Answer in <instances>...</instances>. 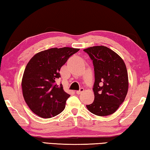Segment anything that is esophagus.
Returning <instances> with one entry per match:
<instances>
[{
  "mask_svg": "<svg viewBox=\"0 0 150 150\" xmlns=\"http://www.w3.org/2000/svg\"><path fill=\"white\" fill-rule=\"evenodd\" d=\"M83 91H84V88H81L79 91H76V93L77 94V95H80V94L82 93Z\"/></svg>",
  "mask_w": 150,
  "mask_h": 150,
  "instance_id": "esophagus-1",
  "label": "esophagus"
}]
</instances>
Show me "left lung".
I'll use <instances>...</instances> for the list:
<instances>
[{"label":"left lung","mask_w":150,"mask_h":150,"mask_svg":"<svg viewBox=\"0 0 150 150\" xmlns=\"http://www.w3.org/2000/svg\"><path fill=\"white\" fill-rule=\"evenodd\" d=\"M84 52L93 61L95 71V100L87 108L94 115L105 116L115 112L128 90V77L123 59L103 45L88 47Z\"/></svg>","instance_id":"left-lung-1"}]
</instances>
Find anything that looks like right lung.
Wrapping results in <instances>:
<instances>
[{"label": "right lung", "instance_id": "add662e5", "mask_svg": "<svg viewBox=\"0 0 150 150\" xmlns=\"http://www.w3.org/2000/svg\"><path fill=\"white\" fill-rule=\"evenodd\" d=\"M79 50L51 48L38 53L28 63L22 79V94L30 110L40 117H54L64 110L70 95L55 81L61 77V67Z\"/></svg>", "mask_w": 150, "mask_h": 150}]
</instances>
